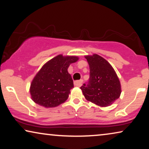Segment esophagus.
Returning a JSON list of instances; mask_svg holds the SVG:
<instances>
[{"label":"esophagus","mask_w":149,"mask_h":149,"mask_svg":"<svg viewBox=\"0 0 149 149\" xmlns=\"http://www.w3.org/2000/svg\"><path fill=\"white\" fill-rule=\"evenodd\" d=\"M82 82H83V80L82 79H80V80H77V81H75L74 82V85L75 86H81V84H82Z\"/></svg>","instance_id":"esophagus-1"}]
</instances>
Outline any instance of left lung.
Returning a JSON list of instances; mask_svg holds the SVG:
<instances>
[{
  "instance_id": "8db88e82",
  "label": "left lung",
  "mask_w": 149,
  "mask_h": 149,
  "mask_svg": "<svg viewBox=\"0 0 149 149\" xmlns=\"http://www.w3.org/2000/svg\"><path fill=\"white\" fill-rule=\"evenodd\" d=\"M90 77L80 88L88 100L100 107L111 104L119 97L121 85L109 63L98 54L86 56Z\"/></svg>"
}]
</instances>
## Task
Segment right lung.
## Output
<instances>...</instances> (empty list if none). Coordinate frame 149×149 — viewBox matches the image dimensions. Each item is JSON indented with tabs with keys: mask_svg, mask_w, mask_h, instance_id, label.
Masks as SVG:
<instances>
[{
	"mask_svg": "<svg viewBox=\"0 0 149 149\" xmlns=\"http://www.w3.org/2000/svg\"><path fill=\"white\" fill-rule=\"evenodd\" d=\"M78 60L77 56H55L43 65L34 77L30 94L36 103L45 107H54L68 99L74 81L68 69Z\"/></svg>",
	"mask_w": 149,
	"mask_h": 149,
	"instance_id": "1",
	"label": "right lung"
}]
</instances>
